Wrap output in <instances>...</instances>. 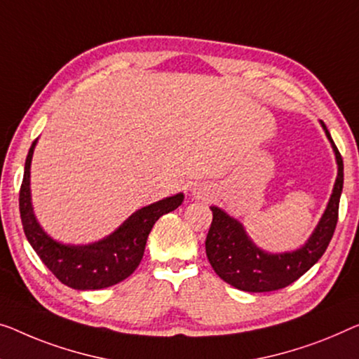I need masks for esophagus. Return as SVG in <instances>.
<instances>
[{
	"label": "esophagus",
	"instance_id": "obj_1",
	"mask_svg": "<svg viewBox=\"0 0 359 359\" xmlns=\"http://www.w3.org/2000/svg\"><path fill=\"white\" fill-rule=\"evenodd\" d=\"M210 189H208L206 185H195L194 189H191V195H194L195 198H198V200H201V198H208L210 196Z\"/></svg>",
	"mask_w": 359,
	"mask_h": 359
}]
</instances>
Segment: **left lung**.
Masks as SVG:
<instances>
[{
	"label": "left lung",
	"instance_id": "left-lung-1",
	"mask_svg": "<svg viewBox=\"0 0 359 359\" xmlns=\"http://www.w3.org/2000/svg\"><path fill=\"white\" fill-rule=\"evenodd\" d=\"M320 127L324 128L325 137L334 149L337 179L325 211L303 247L283 253L264 251L251 240L238 219L221 208L211 206L212 222L205 243L206 256L214 272L238 290L251 293L280 290L311 269L327 250L339 219V203L344 189V161L323 121Z\"/></svg>",
	"mask_w": 359,
	"mask_h": 359
}]
</instances>
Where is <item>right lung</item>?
<instances>
[{
	"mask_svg": "<svg viewBox=\"0 0 359 359\" xmlns=\"http://www.w3.org/2000/svg\"><path fill=\"white\" fill-rule=\"evenodd\" d=\"M39 138L32 143L25 159L19 210L25 237L45 266L64 285L76 290H100L122 282L137 269L145 253L148 235L163 214L177 210L184 194L163 198L137 210L114 232L98 242L71 245L57 242L40 226L32 206L30 165Z\"/></svg>",
	"mask_w": 359,
	"mask_h": 359,
	"instance_id": "1",
	"label": "right lung"
}]
</instances>
